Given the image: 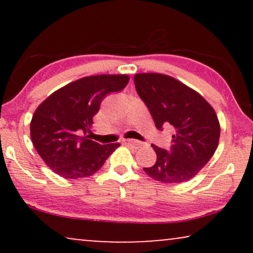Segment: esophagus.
<instances>
[{
	"mask_svg": "<svg viewBox=\"0 0 253 253\" xmlns=\"http://www.w3.org/2000/svg\"><path fill=\"white\" fill-rule=\"evenodd\" d=\"M124 144H129V145H133L134 147H139L141 146V141L136 140V139H124Z\"/></svg>",
	"mask_w": 253,
	"mask_h": 253,
	"instance_id": "obj_1",
	"label": "esophagus"
}]
</instances>
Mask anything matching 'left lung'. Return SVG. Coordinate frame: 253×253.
I'll return each instance as SVG.
<instances>
[{"mask_svg": "<svg viewBox=\"0 0 253 253\" xmlns=\"http://www.w3.org/2000/svg\"><path fill=\"white\" fill-rule=\"evenodd\" d=\"M138 95L147 106L155 126L174 130L170 150L152 145L157 162L144 170L162 183H183L204 168L215 153L220 123L213 107L195 89L168 75H134Z\"/></svg>", "mask_w": 253, "mask_h": 253, "instance_id": "left-lung-1", "label": "left lung"}]
</instances>
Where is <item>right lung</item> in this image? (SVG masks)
<instances>
[{"label":"right lung","mask_w":253,"mask_h":253,"mask_svg":"<svg viewBox=\"0 0 253 253\" xmlns=\"http://www.w3.org/2000/svg\"><path fill=\"white\" fill-rule=\"evenodd\" d=\"M127 82V75L88 76L69 83L40 103L31 120V139L55 174L68 179L87 177L120 146L100 145L82 133L91 131L103 98L123 89Z\"/></svg>","instance_id":"add662e5"}]
</instances>
